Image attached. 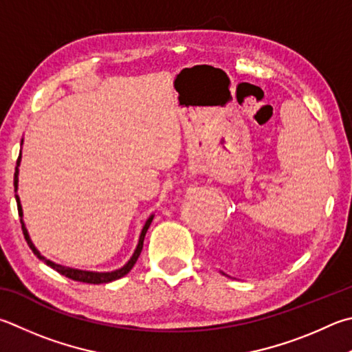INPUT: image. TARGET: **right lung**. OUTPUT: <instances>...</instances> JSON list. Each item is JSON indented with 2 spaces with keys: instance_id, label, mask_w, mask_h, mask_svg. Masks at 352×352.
<instances>
[{
  "instance_id": "obj_1",
  "label": "right lung",
  "mask_w": 352,
  "mask_h": 352,
  "mask_svg": "<svg viewBox=\"0 0 352 352\" xmlns=\"http://www.w3.org/2000/svg\"><path fill=\"white\" fill-rule=\"evenodd\" d=\"M23 144V142H21ZM20 162H21V152H20V157H18L16 160V168H15V175H14V186H15V192H16V188H18V166H20ZM15 198H16V206H18V214H20L21 217V229H23V234H24V239L25 241H28L29 248L32 249V252H34L38 258L43 260L44 263H46L47 266L52 267V270H55L56 272H60L61 276H65L67 278H72L75 280V282H82V283H92V285H100V283H109V282H113V280H118L121 277H124L127 272H129L133 265L137 263V260L140 257V254H142V249H143V241H144V235L146 232H148V229L151 226L152 220H154V215H151L148 220H146L144 226L142 229V234H140V239H138V245L135 248V251H133L131 260L127 261V263L120 267V270L117 271H112V272H92V271H81V270H74V267H67V266H61L58 263H54V261H50L47 258H44L43 255L38 252V249L34 246V243H32L30 237H29V232L28 229H25V225L23 221V208H21V203H20V197H18L15 194Z\"/></svg>"
}]
</instances>
